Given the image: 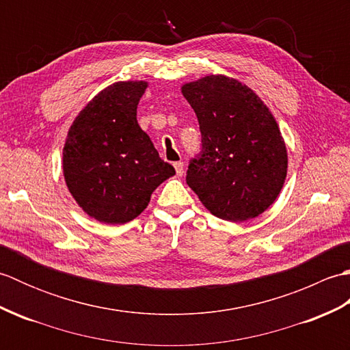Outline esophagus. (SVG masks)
<instances>
[{"label":"esophagus","mask_w":350,"mask_h":350,"mask_svg":"<svg viewBox=\"0 0 350 350\" xmlns=\"http://www.w3.org/2000/svg\"><path fill=\"white\" fill-rule=\"evenodd\" d=\"M174 165V168H176V173H177V176H182L183 174V162H174L173 163Z\"/></svg>","instance_id":"esophagus-1"}]
</instances>
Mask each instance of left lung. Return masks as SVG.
Wrapping results in <instances>:
<instances>
[{"label": "left lung", "mask_w": 350, "mask_h": 350, "mask_svg": "<svg viewBox=\"0 0 350 350\" xmlns=\"http://www.w3.org/2000/svg\"><path fill=\"white\" fill-rule=\"evenodd\" d=\"M182 93L202 132V152L187 171L189 188L221 219L258 217L278 197L287 174L286 144L269 108L224 75L185 84Z\"/></svg>", "instance_id": "left-lung-1"}]
</instances>
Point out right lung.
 Returning <instances> with one entry per match:
<instances>
[{
  "mask_svg": "<svg viewBox=\"0 0 350 350\" xmlns=\"http://www.w3.org/2000/svg\"><path fill=\"white\" fill-rule=\"evenodd\" d=\"M146 88L144 81L107 87L81 111L66 138V185L88 217L105 224L137 218L152 192L176 174L137 122Z\"/></svg>",
  "mask_w": 350,
  "mask_h": 350,
  "instance_id": "1",
  "label": "right lung"
}]
</instances>
